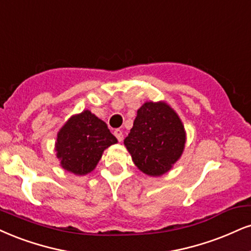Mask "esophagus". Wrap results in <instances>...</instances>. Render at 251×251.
Masks as SVG:
<instances>
[{"label": "esophagus", "mask_w": 251, "mask_h": 251, "mask_svg": "<svg viewBox=\"0 0 251 251\" xmlns=\"http://www.w3.org/2000/svg\"><path fill=\"white\" fill-rule=\"evenodd\" d=\"M114 135H115V137L117 138V141L122 142V140H123L122 130H120V129H115V130H114Z\"/></svg>", "instance_id": "esophagus-1"}]
</instances>
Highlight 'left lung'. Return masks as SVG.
I'll return each instance as SVG.
<instances>
[{
	"instance_id": "left-lung-1",
	"label": "left lung",
	"mask_w": 251,
	"mask_h": 251,
	"mask_svg": "<svg viewBox=\"0 0 251 251\" xmlns=\"http://www.w3.org/2000/svg\"><path fill=\"white\" fill-rule=\"evenodd\" d=\"M186 142L178 114L165 102H145L137 110L125 145L142 172L158 177L180 158Z\"/></svg>"
}]
</instances>
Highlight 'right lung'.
I'll use <instances>...</instances> for the list:
<instances>
[{
	"mask_svg": "<svg viewBox=\"0 0 251 251\" xmlns=\"http://www.w3.org/2000/svg\"><path fill=\"white\" fill-rule=\"evenodd\" d=\"M117 143L103 121L89 110L73 115L57 135L55 151L61 168L83 176L95 169L102 153Z\"/></svg>",
	"mask_w": 251,
	"mask_h": 251,
	"instance_id": "obj_1",
	"label": "right lung"
}]
</instances>
